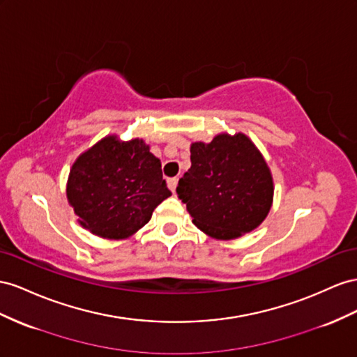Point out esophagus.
Masks as SVG:
<instances>
[{
	"label": "esophagus",
	"mask_w": 357,
	"mask_h": 357,
	"mask_svg": "<svg viewBox=\"0 0 357 357\" xmlns=\"http://www.w3.org/2000/svg\"><path fill=\"white\" fill-rule=\"evenodd\" d=\"M177 181H178V178H177V177H172V178H168V180H167V183H168V188H169L172 192H176Z\"/></svg>",
	"instance_id": "obj_1"
}]
</instances>
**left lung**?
I'll return each mask as SVG.
<instances>
[{"mask_svg":"<svg viewBox=\"0 0 357 357\" xmlns=\"http://www.w3.org/2000/svg\"><path fill=\"white\" fill-rule=\"evenodd\" d=\"M192 165L177 195L202 233L231 240L255 229L271 211L273 178L261 153L245 133H219L192 142Z\"/></svg>","mask_w":357,"mask_h":357,"instance_id":"obj_1","label":"left lung"}]
</instances>
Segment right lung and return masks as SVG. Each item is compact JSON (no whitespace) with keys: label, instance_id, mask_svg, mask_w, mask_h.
<instances>
[{"label":"right lung","instance_id":"obj_1","mask_svg":"<svg viewBox=\"0 0 357 357\" xmlns=\"http://www.w3.org/2000/svg\"><path fill=\"white\" fill-rule=\"evenodd\" d=\"M66 194L85 229L120 240L146 225L171 192L146 142L109 135L75 160Z\"/></svg>","mask_w":357,"mask_h":357}]
</instances>
